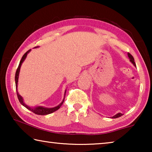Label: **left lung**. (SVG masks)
I'll use <instances>...</instances> for the list:
<instances>
[{"label":"left lung","mask_w":152,"mask_h":152,"mask_svg":"<svg viewBox=\"0 0 152 152\" xmlns=\"http://www.w3.org/2000/svg\"><path fill=\"white\" fill-rule=\"evenodd\" d=\"M128 56H129V59H130L131 62H132V63L133 64V65H134L135 66H135V61H134V58H133V56H132V54H130L129 53H128ZM122 115H123L122 113H118V114L115 115V116H113L112 118H113V119H115V118H118V117H121V116H122Z\"/></svg>","instance_id":"obj_1"}]
</instances>
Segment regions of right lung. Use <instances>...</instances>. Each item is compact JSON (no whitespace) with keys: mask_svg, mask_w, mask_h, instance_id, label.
Wrapping results in <instances>:
<instances>
[{"mask_svg":"<svg viewBox=\"0 0 152 152\" xmlns=\"http://www.w3.org/2000/svg\"><path fill=\"white\" fill-rule=\"evenodd\" d=\"M38 46H37V47L35 48H37ZM31 51V50H28L26 53H25V54L23 56V57L21 58V60H20V63L19 64V66H18V68L17 69V71H16V73H15V84H16V89H17V82H18V78H19V71H20V66H21V64L23 63V61L25 60V59L27 57V53L29 52V51ZM65 94H66V92H65ZM17 97H18V99H19V101L20 102V103L23 105V106L25 107H26L27 109L30 110L31 111H32L33 113H34L36 115H48V114H50V113H52L53 112H55L56 110H58L59 109H60V107L62 105L63 102L64 101V99L63 100V101L61 102V103L58 105V106L56 107H53V108H45V107H37L35 108V109H31V108L29 107H28L27 105L25 104L24 102H23V98L22 96H20V95H19V94L18 93V92L17 91Z\"/></svg>","mask_w":152,"mask_h":152,"instance_id":"add662e5","label":"right lung"}]
</instances>
